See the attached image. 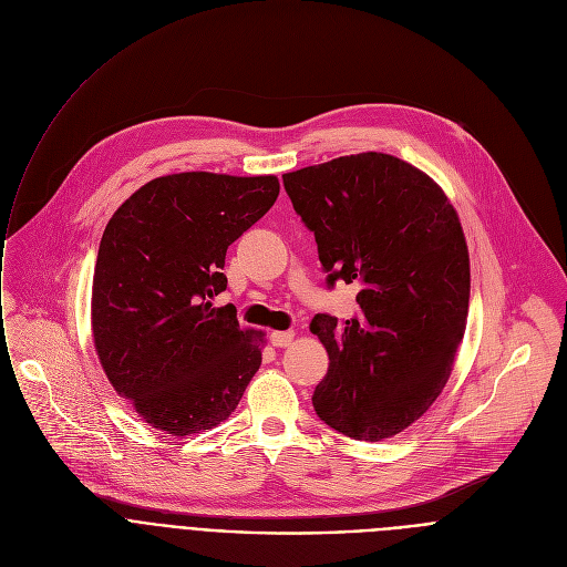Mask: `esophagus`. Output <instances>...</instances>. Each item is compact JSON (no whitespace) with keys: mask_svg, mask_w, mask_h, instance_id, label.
I'll return each instance as SVG.
<instances>
[{"mask_svg":"<svg viewBox=\"0 0 567 567\" xmlns=\"http://www.w3.org/2000/svg\"><path fill=\"white\" fill-rule=\"evenodd\" d=\"M293 341V332H271L269 334V343L274 348H287Z\"/></svg>","mask_w":567,"mask_h":567,"instance_id":"esophagus-1","label":"esophagus"}]
</instances>
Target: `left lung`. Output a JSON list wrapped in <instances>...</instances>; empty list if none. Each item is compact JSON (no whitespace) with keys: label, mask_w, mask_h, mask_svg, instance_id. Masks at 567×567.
Segmentation results:
<instances>
[{"label":"left lung","mask_w":567,"mask_h":567,"mask_svg":"<svg viewBox=\"0 0 567 567\" xmlns=\"http://www.w3.org/2000/svg\"><path fill=\"white\" fill-rule=\"evenodd\" d=\"M282 184L328 287L361 285L350 320H311L330 354L313 411L348 437H392L437 399L464 334L471 274L457 213L429 175L381 152L287 173Z\"/></svg>","instance_id":"obj_1"}]
</instances>
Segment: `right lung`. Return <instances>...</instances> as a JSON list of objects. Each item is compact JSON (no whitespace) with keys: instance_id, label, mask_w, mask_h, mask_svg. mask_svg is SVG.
Instances as JSON below:
<instances>
[{"instance_id":"obj_1","label":"right lung","mask_w":567,"mask_h":567,"mask_svg":"<svg viewBox=\"0 0 567 567\" xmlns=\"http://www.w3.org/2000/svg\"><path fill=\"white\" fill-rule=\"evenodd\" d=\"M267 177L182 173L147 182L105 226L92 291L94 346L150 426L184 437L224 422L262 363L226 291V249L276 202Z\"/></svg>"}]
</instances>
